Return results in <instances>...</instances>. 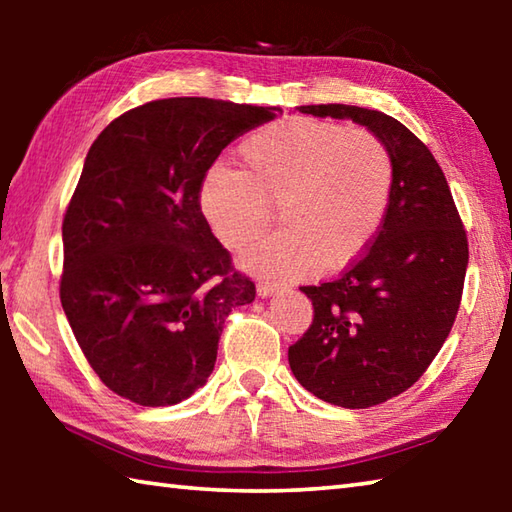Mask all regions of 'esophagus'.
<instances>
[{
	"label": "esophagus",
	"instance_id": "34e87169",
	"mask_svg": "<svg viewBox=\"0 0 512 512\" xmlns=\"http://www.w3.org/2000/svg\"><path fill=\"white\" fill-rule=\"evenodd\" d=\"M277 289V284L275 282H271V280H262V282H257V293L262 298H266V296H271V293Z\"/></svg>",
	"mask_w": 512,
	"mask_h": 512
}]
</instances>
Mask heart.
<instances>
[{
    "mask_svg": "<svg viewBox=\"0 0 512 512\" xmlns=\"http://www.w3.org/2000/svg\"><path fill=\"white\" fill-rule=\"evenodd\" d=\"M239 155L244 171L223 164L205 171L198 207L216 239L237 250L262 235L273 205H282L287 228L241 255L248 271H339L375 239L395 180L391 151L375 133L293 117L257 128Z\"/></svg>",
    "mask_w": 512,
    "mask_h": 512,
    "instance_id": "heart-1",
    "label": "heart"
}]
</instances>
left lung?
<instances>
[{"label":"left lung","instance_id":"left-lung-1","mask_svg":"<svg viewBox=\"0 0 512 512\" xmlns=\"http://www.w3.org/2000/svg\"><path fill=\"white\" fill-rule=\"evenodd\" d=\"M300 112L357 121L393 158L379 232L339 277L300 287L314 318L289 348V366L309 393L368 409L411 388L443 348L461 307L467 235L443 169L400 121L343 103Z\"/></svg>","mask_w":512,"mask_h":512}]
</instances>
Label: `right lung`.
<instances>
[{
  "label": "right lung",
  "mask_w": 512,
  "mask_h": 512,
  "mask_svg": "<svg viewBox=\"0 0 512 512\" xmlns=\"http://www.w3.org/2000/svg\"><path fill=\"white\" fill-rule=\"evenodd\" d=\"M275 112L158 99L112 119L90 146L63 216L60 302L90 368L124 400H187L212 375L225 318L255 300L198 187L225 146Z\"/></svg>",
  "instance_id": "right-lung-1"
}]
</instances>
